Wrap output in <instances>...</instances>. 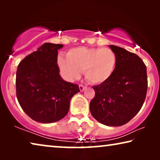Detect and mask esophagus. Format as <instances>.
Listing matches in <instances>:
<instances>
[{
	"label": "esophagus",
	"instance_id": "1",
	"mask_svg": "<svg viewBox=\"0 0 160 160\" xmlns=\"http://www.w3.org/2000/svg\"><path fill=\"white\" fill-rule=\"evenodd\" d=\"M85 89H86V87L83 86V85H82V84L79 85V89H80L81 92H83Z\"/></svg>",
	"mask_w": 160,
	"mask_h": 160
}]
</instances>
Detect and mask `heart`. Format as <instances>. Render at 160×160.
<instances>
[{
	"label": "heart",
	"instance_id": "1",
	"mask_svg": "<svg viewBox=\"0 0 160 160\" xmlns=\"http://www.w3.org/2000/svg\"><path fill=\"white\" fill-rule=\"evenodd\" d=\"M66 57H59L58 65L63 78L68 82L77 79L84 71L90 84H103L113 75L117 65L116 54L108 48L76 47L70 49Z\"/></svg>",
	"mask_w": 160,
	"mask_h": 160
}]
</instances>
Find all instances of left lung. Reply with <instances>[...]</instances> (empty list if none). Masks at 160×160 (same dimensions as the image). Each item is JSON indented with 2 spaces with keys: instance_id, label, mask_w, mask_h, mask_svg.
<instances>
[{
  "instance_id": "1",
  "label": "left lung",
  "mask_w": 160,
  "mask_h": 160,
  "mask_svg": "<svg viewBox=\"0 0 160 160\" xmlns=\"http://www.w3.org/2000/svg\"><path fill=\"white\" fill-rule=\"evenodd\" d=\"M117 57L113 75L93 87L95 96L89 104L91 114L104 125L122 126L141 110L147 92L146 66L137 54L109 45Z\"/></svg>"
}]
</instances>
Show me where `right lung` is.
<instances>
[{
    "mask_svg": "<svg viewBox=\"0 0 160 160\" xmlns=\"http://www.w3.org/2000/svg\"><path fill=\"white\" fill-rule=\"evenodd\" d=\"M62 44L45 43L19 62L16 76L17 100L34 121L53 123L67 115L78 85L61 78L58 66V49Z\"/></svg>",
    "mask_w": 160,
    "mask_h": 160,
    "instance_id": "obj_1",
    "label": "right lung"
}]
</instances>
